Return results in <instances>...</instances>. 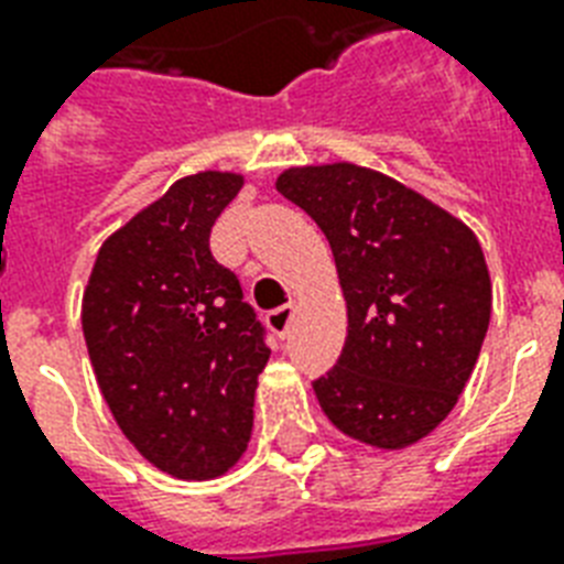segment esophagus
<instances>
[{"instance_id":"esophagus-1","label":"esophagus","mask_w":564,"mask_h":564,"mask_svg":"<svg viewBox=\"0 0 564 564\" xmlns=\"http://www.w3.org/2000/svg\"><path fill=\"white\" fill-rule=\"evenodd\" d=\"M292 316H295V307H292V304H283V307H274L265 313V325L272 327L274 336H281L283 339L292 325Z\"/></svg>"}]
</instances>
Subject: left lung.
I'll use <instances>...</instances> for the list:
<instances>
[{"label": "left lung", "instance_id": "8db88e82", "mask_svg": "<svg viewBox=\"0 0 564 564\" xmlns=\"http://www.w3.org/2000/svg\"><path fill=\"white\" fill-rule=\"evenodd\" d=\"M283 198L325 230L348 336L313 380L345 436L398 451L436 430L468 383L491 318L486 257L463 221L354 163L286 170Z\"/></svg>", "mask_w": 564, "mask_h": 564}]
</instances>
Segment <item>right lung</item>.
Here are the masks:
<instances>
[{"instance_id": "1", "label": "right lung", "mask_w": 564, "mask_h": 564, "mask_svg": "<svg viewBox=\"0 0 564 564\" xmlns=\"http://www.w3.org/2000/svg\"><path fill=\"white\" fill-rule=\"evenodd\" d=\"M239 187L234 172L175 181L105 239L84 290V343L119 430L181 480L219 477L242 456L272 354L237 274L210 254Z\"/></svg>"}]
</instances>
